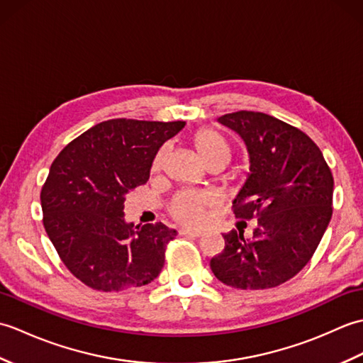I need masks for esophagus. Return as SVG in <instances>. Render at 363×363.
<instances>
[{
	"label": "esophagus",
	"instance_id": "obj_1",
	"mask_svg": "<svg viewBox=\"0 0 363 363\" xmlns=\"http://www.w3.org/2000/svg\"><path fill=\"white\" fill-rule=\"evenodd\" d=\"M179 234L181 235H190V237H201L203 235V230H198V229H181Z\"/></svg>",
	"mask_w": 363,
	"mask_h": 363
}]
</instances>
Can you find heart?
<instances>
[{
  "label": "heart",
  "instance_id": "b5f03b06",
  "mask_svg": "<svg viewBox=\"0 0 363 363\" xmlns=\"http://www.w3.org/2000/svg\"><path fill=\"white\" fill-rule=\"evenodd\" d=\"M194 146L198 152V156L207 167L220 165L225 167L230 159V146L213 129H199L194 135ZM165 150H160L154 159V169H159L165 160ZM211 199L204 194L198 191H179L169 203V213L173 217L184 223V225L195 226L204 220V209L209 206Z\"/></svg>",
  "mask_w": 363,
  "mask_h": 363
}]
</instances>
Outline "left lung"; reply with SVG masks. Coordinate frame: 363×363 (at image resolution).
I'll list each match as a JSON object with an SVG mask.
<instances>
[{
  "mask_svg": "<svg viewBox=\"0 0 363 363\" xmlns=\"http://www.w3.org/2000/svg\"><path fill=\"white\" fill-rule=\"evenodd\" d=\"M242 138L250 173L234 198L235 217H257L252 238L225 234L211 260L223 284L243 290L277 287L306 267L333 217L334 177L323 152L303 130L262 112L217 118Z\"/></svg>",
  "mask_w": 363,
  "mask_h": 363,
  "instance_id": "8db88e82",
  "label": "left lung"
}]
</instances>
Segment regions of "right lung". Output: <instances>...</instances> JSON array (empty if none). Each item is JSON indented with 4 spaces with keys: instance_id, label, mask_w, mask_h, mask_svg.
I'll use <instances>...</instances> for the list:
<instances>
[{
    "instance_id": "add662e5",
    "label": "right lung",
    "mask_w": 363,
    "mask_h": 363,
    "mask_svg": "<svg viewBox=\"0 0 363 363\" xmlns=\"http://www.w3.org/2000/svg\"><path fill=\"white\" fill-rule=\"evenodd\" d=\"M186 121L115 118L59 152L42 189L43 226L65 267L89 287L120 291L156 279L176 230L125 218L129 191L150 177L156 154Z\"/></svg>"
}]
</instances>
